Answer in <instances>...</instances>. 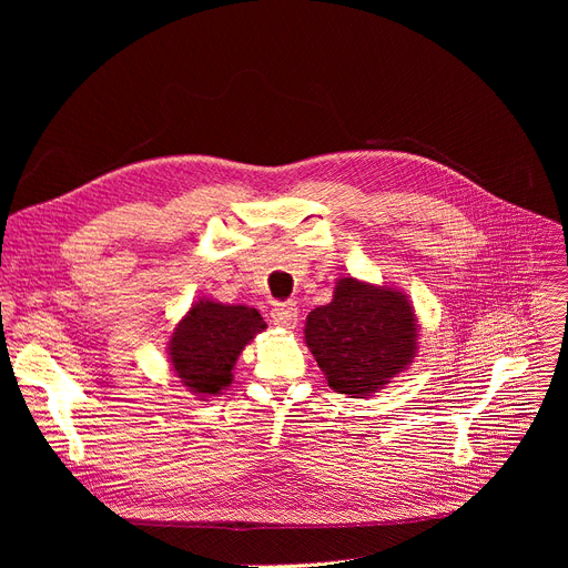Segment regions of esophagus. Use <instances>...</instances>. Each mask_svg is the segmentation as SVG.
Instances as JSON below:
<instances>
[{"label": "esophagus", "instance_id": "1", "mask_svg": "<svg viewBox=\"0 0 568 568\" xmlns=\"http://www.w3.org/2000/svg\"><path fill=\"white\" fill-rule=\"evenodd\" d=\"M296 320H300V311H296L294 304H276L272 308V322L281 329H294Z\"/></svg>", "mask_w": 568, "mask_h": 568}]
</instances>
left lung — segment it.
Returning <instances> with one entry per match:
<instances>
[{"instance_id": "8db88e82", "label": "left lung", "mask_w": 568, "mask_h": 568, "mask_svg": "<svg viewBox=\"0 0 568 568\" xmlns=\"http://www.w3.org/2000/svg\"><path fill=\"white\" fill-rule=\"evenodd\" d=\"M306 345L334 392L364 398L412 364L416 317L407 296L352 276L306 320Z\"/></svg>"}]
</instances>
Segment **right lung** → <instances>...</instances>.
<instances>
[{"instance_id":"1","label":"right lung","mask_w":568,"mask_h":568,"mask_svg":"<svg viewBox=\"0 0 568 568\" xmlns=\"http://www.w3.org/2000/svg\"><path fill=\"white\" fill-rule=\"evenodd\" d=\"M264 329L266 324L255 308L202 300L172 334V368L193 394L216 396L230 386L236 356Z\"/></svg>"}]
</instances>
